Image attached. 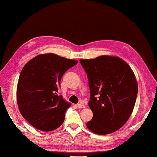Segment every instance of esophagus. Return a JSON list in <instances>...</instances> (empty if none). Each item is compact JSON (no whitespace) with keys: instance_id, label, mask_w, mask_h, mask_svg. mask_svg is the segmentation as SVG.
Instances as JSON below:
<instances>
[{"instance_id":"esophagus-1","label":"esophagus","mask_w":157,"mask_h":157,"mask_svg":"<svg viewBox=\"0 0 157 157\" xmlns=\"http://www.w3.org/2000/svg\"><path fill=\"white\" fill-rule=\"evenodd\" d=\"M77 106H78L79 108H85L84 105L82 104H77Z\"/></svg>"}]
</instances>
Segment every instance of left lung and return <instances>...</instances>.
Listing matches in <instances>:
<instances>
[{"label": "left lung", "instance_id": "obj_1", "mask_svg": "<svg viewBox=\"0 0 157 157\" xmlns=\"http://www.w3.org/2000/svg\"><path fill=\"white\" fill-rule=\"evenodd\" d=\"M79 62L90 88L88 106L93 118L87 128L101 135L115 132L126 123L135 106L138 84L134 72L117 56H101Z\"/></svg>", "mask_w": 157, "mask_h": 157}]
</instances>
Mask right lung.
Returning a JSON list of instances; mask_svg holds the SVG:
<instances>
[{
	"mask_svg": "<svg viewBox=\"0 0 157 157\" xmlns=\"http://www.w3.org/2000/svg\"><path fill=\"white\" fill-rule=\"evenodd\" d=\"M78 62L49 53L37 56L22 68L17 103L22 117L36 129L49 132L63 124L71 104L58 94L61 78Z\"/></svg>",
	"mask_w": 157,
	"mask_h": 157,
	"instance_id": "add662e5",
	"label": "right lung"
}]
</instances>
